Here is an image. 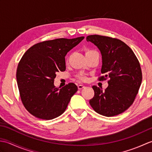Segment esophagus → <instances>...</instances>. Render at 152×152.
<instances>
[{
	"label": "esophagus",
	"instance_id": "obj_1",
	"mask_svg": "<svg viewBox=\"0 0 152 152\" xmlns=\"http://www.w3.org/2000/svg\"><path fill=\"white\" fill-rule=\"evenodd\" d=\"M84 88H85V86H83V85H82V84H80V85H78V89H82Z\"/></svg>",
	"mask_w": 152,
	"mask_h": 152
}]
</instances>
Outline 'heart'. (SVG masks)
<instances>
[{
    "mask_svg": "<svg viewBox=\"0 0 152 152\" xmlns=\"http://www.w3.org/2000/svg\"><path fill=\"white\" fill-rule=\"evenodd\" d=\"M91 51H93V50H87L86 51V53L91 52ZM78 77V78L80 80H82V81H86V80H87L86 76L85 75V74H80Z\"/></svg>",
    "mask_w": 152,
    "mask_h": 152,
    "instance_id": "1",
    "label": "heart"
}]
</instances>
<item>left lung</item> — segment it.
I'll use <instances>...</instances> for the list:
<instances>
[{
	"label": "left lung",
	"mask_w": 152,
	"mask_h": 152,
	"mask_svg": "<svg viewBox=\"0 0 152 152\" xmlns=\"http://www.w3.org/2000/svg\"><path fill=\"white\" fill-rule=\"evenodd\" d=\"M101 51L102 59L99 80H108L104 91L93 86L94 96L89 104L98 114L111 117L125 112L133 104L138 93L142 74L137 57L131 48L118 38L94 34L86 38Z\"/></svg>",
	"instance_id": "left-lung-1"
}]
</instances>
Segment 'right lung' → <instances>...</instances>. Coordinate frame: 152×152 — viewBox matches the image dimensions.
<instances>
[{"instance_id": "add662e5", "label": "right lung", "mask_w": 152, "mask_h": 152, "mask_svg": "<svg viewBox=\"0 0 152 152\" xmlns=\"http://www.w3.org/2000/svg\"><path fill=\"white\" fill-rule=\"evenodd\" d=\"M84 37L57 38L34 44L24 53L16 72L19 95L31 114L52 119L65 111L78 87L69 83L61 89L54 86L56 74L66 70L64 57Z\"/></svg>"}]
</instances>
